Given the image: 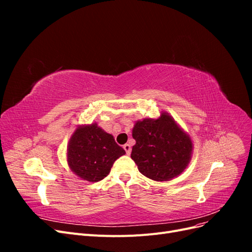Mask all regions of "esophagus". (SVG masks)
I'll return each mask as SVG.
<instances>
[{
    "label": "esophagus",
    "instance_id": "34e87169",
    "mask_svg": "<svg viewBox=\"0 0 252 252\" xmlns=\"http://www.w3.org/2000/svg\"><path fill=\"white\" fill-rule=\"evenodd\" d=\"M123 148L126 151V155H130V152H131V146H130V145L125 144L124 146H123Z\"/></svg>",
    "mask_w": 252,
    "mask_h": 252
}]
</instances>
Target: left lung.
Listing matches in <instances>:
<instances>
[{
    "mask_svg": "<svg viewBox=\"0 0 252 252\" xmlns=\"http://www.w3.org/2000/svg\"><path fill=\"white\" fill-rule=\"evenodd\" d=\"M131 158L139 171L154 181H169L181 174L191 158L192 142L165 112L157 120L138 121L132 129Z\"/></svg>",
    "mask_w": 252,
    "mask_h": 252,
    "instance_id": "left-lung-1",
    "label": "left lung"
}]
</instances>
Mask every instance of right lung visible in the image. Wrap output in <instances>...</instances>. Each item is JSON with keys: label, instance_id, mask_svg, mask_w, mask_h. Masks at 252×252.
<instances>
[{"label": "right lung", "instance_id": "1", "mask_svg": "<svg viewBox=\"0 0 252 252\" xmlns=\"http://www.w3.org/2000/svg\"><path fill=\"white\" fill-rule=\"evenodd\" d=\"M125 154L111 134L94 123L74 131L68 144L67 162L81 179L98 182L107 177L114 161Z\"/></svg>", "mask_w": 252, "mask_h": 252}]
</instances>
